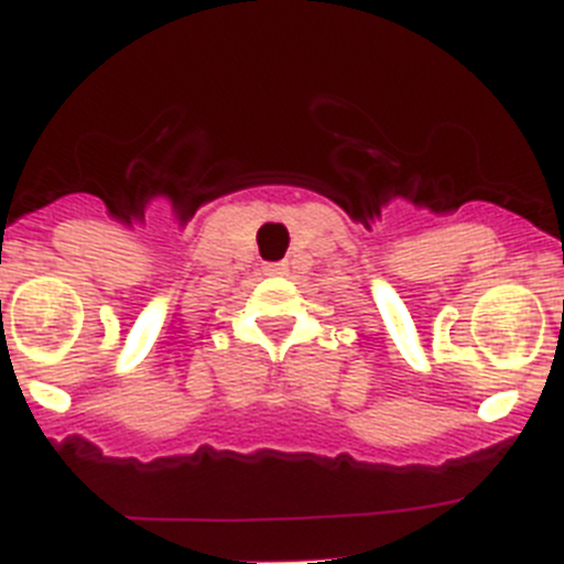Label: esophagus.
<instances>
[{
  "label": "esophagus",
  "instance_id": "1",
  "mask_svg": "<svg viewBox=\"0 0 564 564\" xmlns=\"http://www.w3.org/2000/svg\"><path fill=\"white\" fill-rule=\"evenodd\" d=\"M265 273H271V276H276V273H285V262H268Z\"/></svg>",
  "mask_w": 564,
  "mask_h": 564
}]
</instances>
